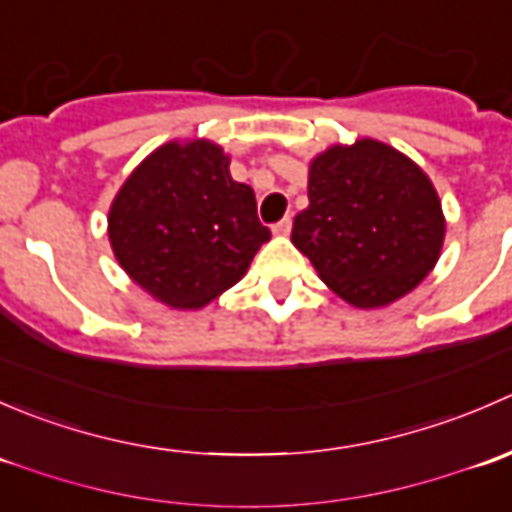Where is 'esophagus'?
Masks as SVG:
<instances>
[{
    "mask_svg": "<svg viewBox=\"0 0 512 512\" xmlns=\"http://www.w3.org/2000/svg\"><path fill=\"white\" fill-rule=\"evenodd\" d=\"M289 230H292V218L280 220V223H277L275 227H272V232H275L277 237H287V235H289Z\"/></svg>",
    "mask_w": 512,
    "mask_h": 512,
    "instance_id": "obj_1",
    "label": "esophagus"
}]
</instances>
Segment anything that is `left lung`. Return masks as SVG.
Wrapping results in <instances>:
<instances>
[{"mask_svg": "<svg viewBox=\"0 0 512 512\" xmlns=\"http://www.w3.org/2000/svg\"><path fill=\"white\" fill-rule=\"evenodd\" d=\"M307 195L294 247L352 307H389L436 267L446 237L441 200L421 165L394 146L334 143L309 160Z\"/></svg>", "mask_w": 512, "mask_h": 512, "instance_id": "1", "label": "left lung"}]
</instances>
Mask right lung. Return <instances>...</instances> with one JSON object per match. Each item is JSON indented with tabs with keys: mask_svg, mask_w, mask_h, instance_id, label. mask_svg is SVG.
<instances>
[{
	"mask_svg": "<svg viewBox=\"0 0 512 512\" xmlns=\"http://www.w3.org/2000/svg\"><path fill=\"white\" fill-rule=\"evenodd\" d=\"M270 240L250 185L208 138L158 146L123 180L108 208L113 257L165 307L200 309L245 277Z\"/></svg>",
	"mask_w": 512,
	"mask_h": 512,
	"instance_id": "add662e5",
	"label": "right lung"
}]
</instances>
